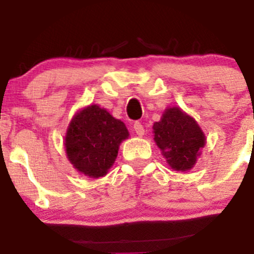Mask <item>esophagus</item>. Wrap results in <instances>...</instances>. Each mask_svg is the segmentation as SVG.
<instances>
[{"mask_svg":"<svg viewBox=\"0 0 254 254\" xmlns=\"http://www.w3.org/2000/svg\"><path fill=\"white\" fill-rule=\"evenodd\" d=\"M134 131L136 132L139 136H142V135L145 134V129H143V125L141 124V123H140V122L135 123V124H134Z\"/></svg>","mask_w":254,"mask_h":254,"instance_id":"34e87169","label":"esophagus"}]
</instances>
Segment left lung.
<instances>
[{
  "label": "left lung",
  "instance_id": "left-lung-1",
  "mask_svg": "<svg viewBox=\"0 0 254 254\" xmlns=\"http://www.w3.org/2000/svg\"><path fill=\"white\" fill-rule=\"evenodd\" d=\"M153 134L168 165L181 172L194 167L206 142L195 119L178 107L166 109L160 122L153 124Z\"/></svg>",
  "mask_w": 254,
  "mask_h": 254
}]
</instances>
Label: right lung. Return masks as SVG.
I'll list each match as a JSON object with an SVG mask.
<instances>
[{"instance_id": "add662e5", "label": "right lung", "mask_w": 254, "mask_h": 254, "mask_svg": "<svg viewBox=\"0 0 254 254\" xmlns=\"http://www.w3.org/2000/svg\"><path fill=\"white\" fill-rule=\"evenodd\" d=\"M129 131L124 123L97 104L79 111L65 136L68 161L82 175L99 178L108 173Z\"/></svg>"}]
</instances>
